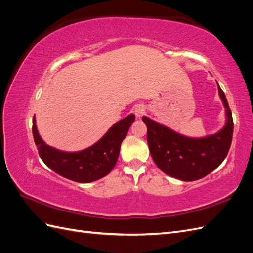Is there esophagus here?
Returning a JSON list of instances; mask_svg holds the SVG:
<instances>
[{
    "label": "esophagus",
    "mask_w": 253,
    "mask_h": 253,
    "mask_svg": "<svg viewBox=\"0 0 253 253\" xmlns=\"http://www.w3.org/2000/svg\"><path fill=\"white\" fill-rule=\"evenodd\" d=\"M134 113H135V115H136V117H141V116H143L144 115V113H145V108H144V105H142V104H137V105H135L134 106Z\"/></svg>",
    "instance_id": "obj_1"
}]
</instances>
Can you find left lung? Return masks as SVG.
Returning <instances> with one entry per match:
<instances>
[{"label": "left lung", "mask_w": 253, "mask_h": 253, "mask_svg": "<svg viewBox=\"0 0 253 253\" xmlns=\"http://www.w3.org/2000/svg\"><path fill=\"white\" fill-rule=\"evenodd\" d=\"M217 88L227 119L224 127L213 135L191 138L149 117H142L148 126L147 139L152 158L167 175L182 181H193L205 177L224 162L232 141L233 119L218 83Z\"/></svg>", "instance_id": "1"}]
</instances>
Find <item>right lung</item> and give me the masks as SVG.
Returning a JSON list of instances; mask_svg holds the SVG:
<instances>
[{
  "mask_svg": "<svg viewBox=\"0 0 253 253\" xmlns=\"http://www.w3.org/2000/svg\"><path fill=\"white\" fill-rule=\"evenodd\" d=\"M134 120L135 115H128L113 125L96 143L78 152L61 151L45 143L38 132L35 117L33 135L45 165L67 179L87 183L104 177L113 170L119 156L121 142Z\"/></svg>",
  "mask_w": 253,
  "mask_h": 253,
  "instance_id": "right-lung-1",
  "label": "right lung"
}]
</instances>
